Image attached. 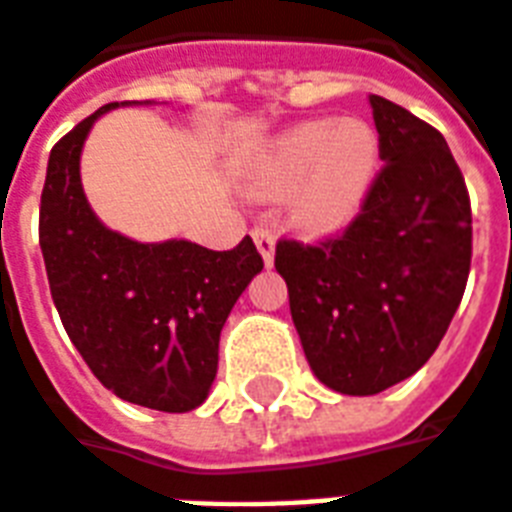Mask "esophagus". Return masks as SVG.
<instances>
[{
    "label": "esophagus",
    "mask_w": 512,
    "mask_h": 512,
    "mask_svg": "<svg viewBox=\"0 0 512 512\" xmlns=\"http://www.w3.org/2000/svg\"><path fill=\"white\" fill-rule=\"evenodd\" d=\"M253 242H256V248H259L264 264L272 267V261H275V232L267 229V226H256V229H253Z\"/></svg>",
    "instance_id": "1"
}]
</instances>
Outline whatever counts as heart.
Masks as SVG:
<instances>
[{
	"label": "heart",
	"mask_w": 512,
	"mask_h": 512,
	"mask_svg": "<svg viewBox=\"0 0 512 512\" xmlns=\"http://www.w3.org/2000/svg\"><path fill=\"white\" fill-rule=\"evenodd\" d=\"M380 172V140L364 121L315 118L291 126L253 159L248 194L288 199V221L305 237L353 224Z\"/></svg>",
	"instance_id": "heart-1"
}]
</instances>
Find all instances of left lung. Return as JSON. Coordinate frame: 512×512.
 <instances>
[{"instance_id":"left-lung-1","label":"left lung","mask_w":512,"mask_h":512,"mask_svg":"<svg viewBox=\"0 0 512 512\" xmlns=\"http://www.w3.org/2000/svg\"><path fill=\"white\" fill-rule=\"evenodd\" d=\"M370 105L386 164L361 213L340 237L275 248L310 370L351 397L380 394L424 367L472 259L470 194L445 137L383 96Z\"/></svg>"}]
</instances>
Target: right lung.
Instances as JSON below:
<instances>
[{
    "label": "right lung",
    "instance_id": "1",
    "mask_svg": "<svg viewBox=\"0 0 512 512\" xmlns=\"http://www.w3.org/2000/svg\"><path fill=\"white\" fill-rule=\"evenodd\" d=\"M126 105V102H124ZM99 107L53 145L40 199V248L69 340L115 397L161 413L207 399L234 302L264 270L251 237L232 251L137 242L107 229L80 183V151Z\"/></svg>",
    "mask_w": 512,
    "mask_h": 512
}]
</instances>
